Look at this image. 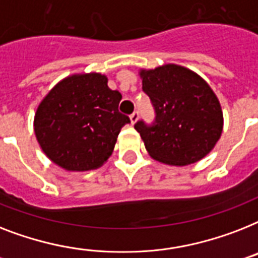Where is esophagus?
Wrapping results in <instances>:
<instances>
[{
	"instance_id": "esophagus-1",
	"label": "esophagus",
	"mask_w": 258,
	"mask_h": 258,
	"mask_svg": "<svg viewBox=\"0 0 258 258\" xmlns=\"http://www.w3.org/2000/svg\"><path fill=\"white\" fill-rule=\"evenodd\" d=\"M138 119H139V112H138V111H134L133 114L130 115V120H131L133 124H135V123L138 122Z\"/></svg>"
}]
</instances>
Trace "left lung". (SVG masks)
Returning <instances> with one entry per match:
<instances>
[{"label":"left lung","instance_id":"left-lung-1","mask_svg":"<svg viewBox=\"0 0 258 258\" xmlns=\"http://www.w3.org/2000/svg\"><path fill=\"white\" fill-rule=\"evenodd\" d=\"M139 75L156 112L152 125L135 124L151 158L180 167L202 160L223 133L216 94L200 75L179 64L140 70Z\"/></svg>","mask_w":258,"mask_h":258}]
</instances>
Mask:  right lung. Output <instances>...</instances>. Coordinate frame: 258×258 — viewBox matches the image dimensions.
<instances>
[{
  "label": "right lung",
  "mask_w": 258,
  "mask_h": 258,
  "mask_svg": "<svg viewBox=\"0 0 258 258\" xmlns=\"http://www.w3.org/2000/svg\"><path fill=\"white\" fill-rule=\"evenodd\" d=\"M100 73L74 74L58 82L41 100L34 133L45 155L66 171L99 168L114 151L130 118L118 110L122 94Z\"/></svg>",
  "instance_id": "obj_1"
}]
</instances>
